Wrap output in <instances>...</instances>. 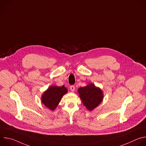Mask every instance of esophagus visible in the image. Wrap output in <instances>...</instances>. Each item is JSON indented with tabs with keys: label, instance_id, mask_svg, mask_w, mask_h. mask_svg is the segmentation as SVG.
Returning <instances> with one entry per match:
<instances>
[{
	"label": "esophagus",
	"instance_id": "1",
	"mask_svg": "<svg viewBox=\"0 0 146 146\" xmlns=\"http://www.w3.org/2000/svg\"><path fill=\"white\" fill-rule=\"evenodd\" d=\"M70 89L72 92H74V90H75V87L74 86H71L70 87Z\"/></svg>",
	"mask_w": 146,
	"mask_h": 146
}]
</instances>
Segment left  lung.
<instances>
[{"instance_id":"8db88e82","label":"left lung","mask_w":146,"mask_h":146,"mask_svg":"<svg viewBox=\"0 0 146 146\" xmlns=\"http://www.w3.org/2000/svg\"><path fill=\"white\" fill-rule=\"evenodd\" d=\"M77 92L83 105L89 111H92L96 108L103 99V91L93 83L79 88Z\"/></svg>"}]
</instances>
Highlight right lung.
I'll return each mask as SVG.
<instances>
[{
  "instance_id": "right-lung-1",
  "label": "right lung",
  "mask_w": 146,
  "mask_h": 146,
  "mask_svg": "<svg viewBox=\"0 0 146 146\" xmlns=\"http://www.w3.org/2000/svg\"><path fill=\"white\" fill-rule=\"evenodd\" d=\"M67 92L68 89L64 86L62 87L51 86L41 95V103L46 108L53 111L58 106L62 96Z\"/></svg>"
}]
</instances>
